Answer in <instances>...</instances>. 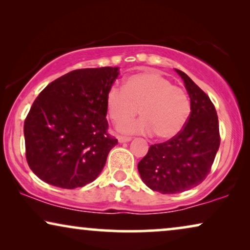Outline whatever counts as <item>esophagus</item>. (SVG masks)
I'll return each instance as SVG.
<instances>
[{
  "label": "esophagus",
  "mask_w": 250,
  "mask_h": 250,
  "mask_svg": "<svg viewBox=\"0 0 250 250\" xmlns=\"http://www.w3.org/2000/svg\"><path fill=\"white\" fill-rule=\"evenodd\" d=\"M118 141L121 143H124V142H129L132 140L131 136H123V135H118Z\"/></svg>",
  "instance_id": "34e87169"
}]
</instances>
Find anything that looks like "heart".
Listing matches in <instances>:
<instances>
[{
  "label": "heart",
  "mask_w": 250,
  "mask_h": 250,
  "mask_svg": "<svg viewBox=\"0 0 250 250\" xmlns=\"http://www.w3.org/2000/svg\"><path fill=\"white\" fill-rule=\"evenodd\" d=\"M105 110L116 125L128 122L140 112L138 121L119 126L128 133H155L158 139H172L182 131L190 116L187 92L153 70L126 77L123 88L111 86L105 94Z\"/></svg>",
  "instance_id": "1"
}]
</instances>
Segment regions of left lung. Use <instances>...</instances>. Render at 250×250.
Returning a JSON list of instances; mask_svg holds the SVG:
<instances>
[{
  "label": "left lung",
  "mask_w": 250,
  "mask_h": 250,
  "mask_svg": "<svg viewBox=\"0 0 250 250\" xmlns=\"http://www.w3.org/2000/svg\"><path fill=\"white\" fill-rule=\"evenodd\" d=\"M175 71L190 97L189 118L179 134L150 146L138 164L146 186L163 194L180 193L199 186L210 172L221 142L218 118L209 97L187 74Z\"/></svg>",
  "instance_id": "obj_1"
}]
</instances>
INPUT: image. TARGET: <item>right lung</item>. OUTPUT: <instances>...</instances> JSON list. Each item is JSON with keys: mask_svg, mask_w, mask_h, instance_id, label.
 <instances>
[{"mask_svg": "<svg viewBox=\"0 0 250 250\" xmlns=\"http://www.w3.org/2000/svg\"><path fill=\"white\" fill-rule=\"evenodd\" d=\"M118 67L85 68L50 83L23 124L26 159L51 186L75 189L93 182L117 139L108 134L105 94Z\"/></svg>", "mask_w": 250, "mask_h": 250, "instance_id": "1", "label": "right lung"}]
</instances>
